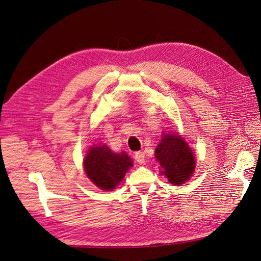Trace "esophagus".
<instances>
[{
    "instance_id": "1",
    "label": "esophagus",
    "mask_w": 261,
    "mask_h": 261,
    "mask_svg": "<svg viewBox=\"0 0 261 261\" xmlns=\"http://www.w3.org/2000/svg\"><path fill=\"white\" fill-rule=\"evenodd\" d=\"M135 160H136L137 163L140 164V165L144 164V162H145V155H144V153L140 152V151L135 153Z\"/></svg>"
}]
</instances>
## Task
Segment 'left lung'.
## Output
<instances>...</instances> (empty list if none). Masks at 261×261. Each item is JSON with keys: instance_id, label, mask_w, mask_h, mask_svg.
Segmentation results:
<instances>
[{"instance_id": "8db88e82", "label": "left lung", "mask_w": 261, "mask_h": 261, "mask_svg": "<svg viewBox=\"0 0 261 261\" xmlns=\"http://www.w3.org/2000/svg\"><path fill=\"white\" fill-rule=\"evenodd\" d=\"M155 158L161 165L162 174L171 184H183L194 173V153L179 134H163L162 140L155 149Z\"/></svg>"}]
</instances>
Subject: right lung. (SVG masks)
Returning a JSON list of instances; mask_svg holds the SVG:
<instances>
[{"label": "right lung", "instance_id": "right-lung-1", "mask_svg": "<svg viewBox=\"0 0 261 261\" xmlns=\"http://www.w3.org/2000/svg\"><path fill=\"white\" fill-rule=\"evenodd\" d=\"M88 178L102 191H112L133 167V161L125 153H113L106 144L93 145L83 161Z\"/></svg>", "mask_w": 261, "mask_h": 261}]
</instances>
